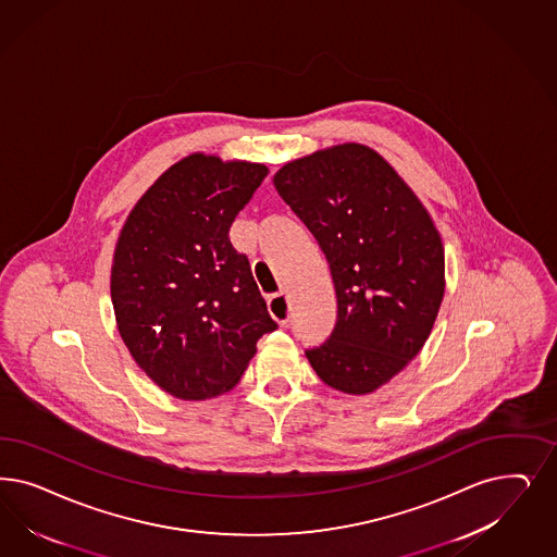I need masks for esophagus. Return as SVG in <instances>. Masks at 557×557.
I'll return each instance as SVG.
<instances>
[{
    "instance_id": "34e87169",
    "label": "esophagus",
    "mask_w": 557,
    "mask_h": 557,
    "mask_svg": "<svg viewBox=\"0 0 557 557\" xmlns=\"http://www.w3.org/2000/svg\"><path fill=\"white\" fill-rule=\"evenodd\" d=\"M269 311L270 315H272L276 322H288V311H290V307H288V297L285 290H281V293H276V295L270 297Z\"/></svg>"
}]
</instances>
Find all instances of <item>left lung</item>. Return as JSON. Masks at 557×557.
I'll list each match as a JSON object with an SVG mask.
<instances>
[{
  "instance_id": "obj_1",
  "label": "left lung",
  "mask_w": 557,
  "mask_h": 557,
  "mask_svg": "<svg viewBox=\"0 0 557 557\" xmlns=\"http://www.w3.org/2000/svg\"><path fill=\"white\" fill-rule=\"evenodd\" d=\"M272 182L320 244L336 288V325L306 357L325 385L371 394L431 336L445 295L441 235L412 188L367 145L315 151Z\"/></svg>"
}]
</instances>
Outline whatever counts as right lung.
Listing matches in <instances>:
<instances>
[{
	"label": "right lung",
	"instance_id": "obj_1",
	"mask_svg": "<svg viewBox=\"0 0 557 557\" xmlns=\"http://www.w3.org/2000/svg\"><path fill=\"white\" fill-rule=\"evenodd\" d=\"M264 163L193 153L139 198L119 235L110 295L131 357L165 394L211 399L234 389L256 342L278 325L230 242L267 178Z\"/></svg>",
	"mask_w": 557,
	"mask_h": 557
}]
</instances>
